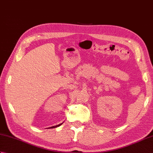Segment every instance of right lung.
<instances>
[{"mask_svg": "<svg viewBox=\"0 0 153 153\" xmlns=\"http://www.w3.org/2000/svg\"><path fill=\"white\" fill-rule=\"evenodd\" d=\"M62 124V123H60V124H59V125H57V126H53V127H51V128H57V127H58V126H60V125Z\"/></svg>", "mask_w": 153, "mask_h": 153, "instance_id": "add662e5", "label": "right lung"}]
</instances>
